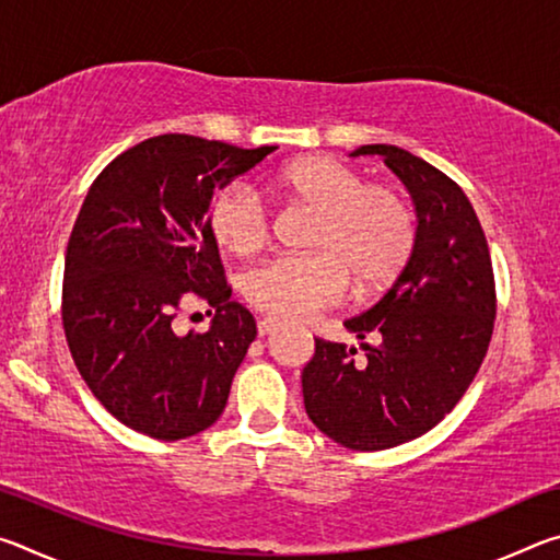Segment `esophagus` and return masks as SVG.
<instances>
[{"mask_svg":"<svg viewBox=\"0 0 560 560\" xmlns=\"http://www.w3.org/2000/svg\"><path fill=\"white\" fill-rule=\"evenodd\" d=\"M277 328H279V320H273V318H259L257 320V330H259L261 338L273 334V330H277Z\"/></svg>","mask_w":560,"mask_h":560,"instance_id":"esophagus-1","label":"esophagus"}]
</instances>
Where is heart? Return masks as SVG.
<instances>
[{"mask_svg": "<svg viewBox=\"0 0 560 560\" xmlns=\"http://www.w3.org/2000/svg\"><path fill=\"white\" fill-rule=\"evenodd\" d=\"M279 200L314 212L306 246L314 254L279 257L242 277L254 308L301 320L334 306L350 289L358 296L385 291L400 277L417 242L410 205L395 187L365 183L355 167L326 155L291 160L271 177ZM214 240L236 257H249L269 240L271 220L252 189L224 187L210 207Z\"/></svg>", "mask_w": 560, "mask_h": 560, "instance_id": "b5f03b06", "label": "heart"}]
</instances>
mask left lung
<instances>
[{
  "mask_svg": "<svg viewBox=\"0 0 560 560\" xmlns=\"http://www.w3.org/2000/svg\"><path fill=\"white\" fill-rule=\"evenodd\" d=\"M381 155L410 189L417 210L415 252L385 296L346 328V343L316 338L301 373L311 422L358 452L390 450L430 432L467 393L487 355L497 316L489 244L462 187L397 145H360Z\"/></svg>",
  "mask_w": 560,
  "mask_h": 560,
  "instance_id": "1",
  "label": "left lung"
}]
</instances>
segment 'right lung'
<instances>
[{"mask_svg": "<svg viewBox=\"0 0 560 560\" xmlns=\"http://www.w3.org/2000/svg\"><path fill=\"white\" fill-rule=\"evenodd\" d=\"M273 150L167 132L93 179L66 249L61 318L81 377L126 428L175 442L222 415L257 324L230 301L210 207ZM192 302L215 318L183 337L172 320Z\"/></svg>", "mask_w": 560, "mask_h": 560, "instance_id": "obj_1", "label": "right lung"}]
</instances>
